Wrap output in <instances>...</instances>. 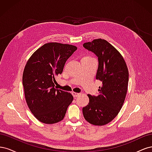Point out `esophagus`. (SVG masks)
<instances>
[{"mask_svg": "<svg viewBox=\"0 0 152 152\" xmlns=\"http://www.w3.org/2000/svg\"><path fill=\"white\" fill-rule=\"evenodd\" d=\"M72 94H73V97L76 98V97H77V96H79L80 94L78 93H76V92H72Z\"/></svg>", "mask_w": 152, "mask_h": 152, "instance_id": "obj_1", "label": "esophagus"}]
</instances>
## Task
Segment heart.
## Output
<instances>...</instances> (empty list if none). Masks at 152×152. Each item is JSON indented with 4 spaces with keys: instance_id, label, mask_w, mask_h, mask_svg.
<instances>
[{
    "instance_id": "heart-1",
    "label": "heart",
    "mask_w": 152,
    "mask_h": 152,
    "mask_svg": "<svg viewBox=\"0 0 152 152\" xmlns=\"http://www.w3.org/2000/svg\"><path fill=\"white\" fill-rule=\"evenodd\" d=\"M86 58H93V57L92 56H85Z\"/></svg>"
}]
</instances>
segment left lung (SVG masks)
<instances>
[{"instance_id":"left-lung-1","label":"left lung","mask_w":152,"mask_h":152,"mask_svg":"<svg viewBox=\"0 0 152 152\" xmlns=\"http://www.w3.org/2000/svg\"><path fill=\"white\" fill-rule=\"evenodd\" d=\"M83 46L98 57L96 79L102 82L97 96L88 94L89 103L82 108L84 118L94 126L113 121L121 110L128 88L129 71L122 54L102 39L86 42Z\"/></svg>"}]
</instances>
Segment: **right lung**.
Segmentation results:
<instances>
[{"mask_svg": "<svg viewBox=\"0 0 152 152\" xmlns=\"http://www.w3.org/2000/svg\"><path fill=\"white\" fill-rule=\"evenodd\" d=\"M77 49L70 44L47 43L36 50L26 62L23 73L25 100L31 112L41 122L53 124L61 121L72 102V94L56 89L54 83Z\"/></svg>", "mask_w": 152, "mask_h": 152, "instance_id": "obj_1", "label": "right lung"}]
</instances>
